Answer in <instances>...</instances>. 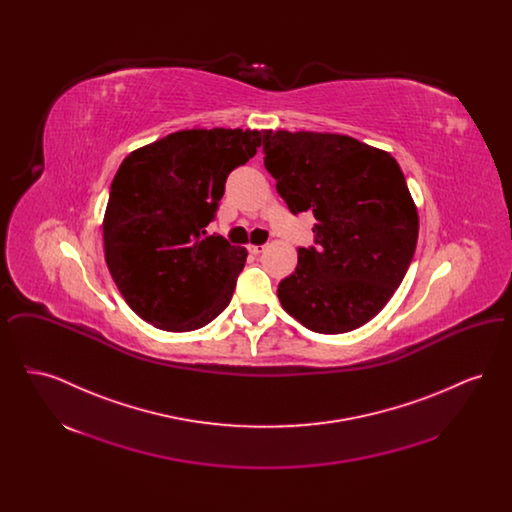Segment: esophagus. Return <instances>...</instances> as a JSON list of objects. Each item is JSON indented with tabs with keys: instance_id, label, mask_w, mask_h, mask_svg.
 I'll return each mask as SVG.
<instances>
[{
	"instance_id": "34e87169",
	"label": "esophagus",
	"mask_w": 512,
	"mask_h": 512,
	"mask_svg": "<svg viewBox=\"0 0 512 512\" xmlns=\"http://www.w3.org/2000/svg\"><path fill=\"white\" fill-rule=\"evenodd\" d=\"M263 249H265V245H247V251L251 255H259V253H263Z\"/></svg>"
}]
</instances>
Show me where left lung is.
Returning <instances> with one entry per match:
<instances>
[{"label": "left lung", "instance_id": "8db88e82", "mask_svg": "<svg viewBox=\"0 0 512 512\" xmlns=\"http://www.w3.org/2000/svg\"><path fill=\"white\" fill-rule=\"evenodd\" d=\"M265 167L293 215L311 211L315 245L278 284L288 315L318 334L351 332L376 317L403 282L418 215L390 153L320 132H263Z\"/></svg>", "mask_w": 512, "mask_h": 512}]
</instances>
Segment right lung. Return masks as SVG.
<instances>
[{
    "label": "right lung",
    "instance_id": "add662e5",
    "mask_svg": "<svg viewBox=\"0 0 512 512\" xmlns=\"http://www.w3.org/2000/svg\"><path fill=\"white\" fill-rule=\"evenodd\" d=\"M261 146L259 130H180L132 151L111 182L105 263L128 307L167 332H190L228 307L244 247L207 236L228 174Z\"/></svg>",
    "mask_w": 512,
    "mask_h": 512
}]
</instances>
